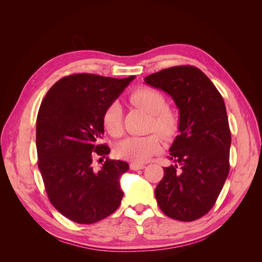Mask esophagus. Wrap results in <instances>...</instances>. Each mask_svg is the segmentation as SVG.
<instances>
[{"label": "esophagus", "instance_id": "obj_1", "mask_svg": "<svg viewBox=\"0 0 262 262\" xmlns=\"http://www.w3.org/2000/svg\"><path fill=\"white\" fill-rule=\"evenodd\" d=\"M130 168H131L132 170H140V169H143V168H144V165H143V164L131 163V164H130Z\"/></svg>", "mask_w": 262, "mask_h": 262}]
</instances>
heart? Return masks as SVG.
I'll return each mask as SVG.
<instances>
[{
	"label": "heart",
	"mask_w": 262,
	"mask_h": 262,
	"mask_svg": "<svg viewBox=\"0 0 262 262\" xmlns=\"http://www.w3.org/2000/svg\"><path fill=\"white\" fill-rule=\"evenodd\" d=\"M133 106L144 109L152 116L149 129L169 138L176 133L179 125V118L175 110L166 106L164 95L155 89L142 86L134 90L129 96ZM102 125L114 138H119L123 133L122 108L118 101H113L106 107L102 114ZM162 149V142L157 134L145 137H129L117 144L115 152L119 158L134 163H144Z\"/></svg>",
	"instance_id": "1"
}]
</instances>
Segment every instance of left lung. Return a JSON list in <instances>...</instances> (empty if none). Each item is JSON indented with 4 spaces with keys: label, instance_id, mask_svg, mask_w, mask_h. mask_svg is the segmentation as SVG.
<instances>
[{
    "label": "left lung",
    "instance_id": "8db88e82",
    "mask_svg": "<svg viewBox=\"0 0 262 262\" xmlns=\"http://www.w3.org/2000/svg\"><path fill=\"white\" fill-rule=\"evenodd\" d=\"M144 82L167 93L179 109V134L169 148L175 164L164 167L157 204L173 220H198L213 208L229 172L232 140L223 97L191 66L162 70Z\"/></svg>",
    "mask_w": 262,
    "mask_h": 262
}]
</instances>
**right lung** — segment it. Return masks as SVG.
<instances>
[{
    "instance_id": "obj_1",
    "label": "right lung",
    "mask_w": 262,
    "mask_h": 262,
    "mask_svg": "<svg viewBox=\"0 0 262 262\" xmlns=\"http://www.w3.org/2000/svg\"><path fill=\"white\" fill-rule=\"evenodd\" d=\"M134 77L69 75L51 87L39 108L36 146L47 194L62 215L78 224L96 223L121 203L120 178L129 164L106 158L96 170L93 161L110 152L100 144L104 110Z\"/></svg>"
}]
</instances>
